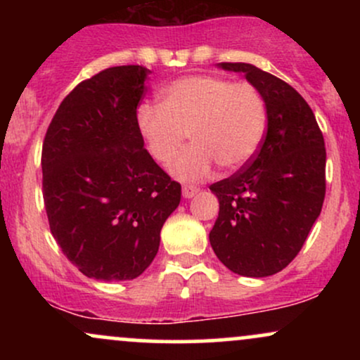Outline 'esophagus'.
Here are the masks:
<instances>
[{
  "mask_svg": "<svg viewBox=\"0 0 360 360\" xmlns=\"http://www.w3.org/2000/svg\"><path fill=\"white\" fill-rule=\"evenodd\" d=\"M198 191H200V188H198V186H189V184H186V186H183V196L184 198H193L194 194H198Z\"/></svg>",
  "mask_w": 360,
  "mask_h": 360,
  "instance_id": "34e87169",
  "label": "esophagus"
}]
</instances>
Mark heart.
Segmentation results:
<instances>
[{
	"label": "heart",
	"instance_id": "heart-1",
	"mask_svg": "<svg viewBox=\"0 0 360 360\" xmlns=\"http://www.w3.org/2000/svg\"><path fill=\"white\" fill-rule=\"evenodd\" d=\"M135 123L159 164L171 162L189 134L193 146L171 164V172L181 181H198L214 162L225 171L247 166L262 143L267 113L262 94L250 82L198 74L167 84L160 105H139Z\"/></svg>",
	"mask_w": 360,
	"mask_h": 360
}]
</instances>
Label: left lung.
<instances>
[{"mask_svg":"<svg viewBox=\"0 0 360 360\" xmlns=\"http://www.w3.org/2000/svg\"><path fill=\"white\" fill-rule=\"evenodd\" d=\"M262 94L267 130L257 154L210 186L220 212L210 232L217 257L235 274L266 278L298 255L325 200V140L295 88L245 62H221Z\"/></svg>","mask_w":360,"mask_h":360,"instance_id":"8db88e82","label":"left lung"}]
</instances>
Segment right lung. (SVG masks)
I'll use <instances>...</instances> for the list:
<instances>
[{
	"mask_svg": "<svg viewBox=\"0 0 360 360\" xmlns=\"http://www.w3.org/2000/svg\"><path fill=\"white\" fill-rule=\"evenodd\" d=\"M148 72L117 65L79 82L44 139L49 226L65 257L93 279L142 274L181 201V184L143 148L135 123Z\"/></svg>",
	"mask_w": 360,
	"mask_h": 360,
	"instance_id": "obj_1",
	"label": "right lung"
}]
</instances>
